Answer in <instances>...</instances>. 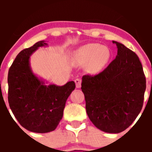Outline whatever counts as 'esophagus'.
<instances>
[{"instance_id":"1","label":"esophagus","mask_w":152,"mask_h":152,"mask_svg":"<svg viewBox=\"0 0 152 152\" xmlns=\"http://www.w3.org/2000/svg\"><path fill=\"white\" fill-rule=\"evenodd\" d=\"M75 83H76V87L77 88H80L81 84H82V80L80 79H75Z\"/></svg>"}]
</instances>
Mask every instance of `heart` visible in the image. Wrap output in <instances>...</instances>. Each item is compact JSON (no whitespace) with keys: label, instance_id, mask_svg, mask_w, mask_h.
<instances>
[{"label":"heart","instance_id":"1","mask_svg":"<svg viewBox=\"0 0 152 152\" xmlns=\"http://www.w3.org/2000/svg\"><path fill=\"white\" fill-rule=\"evenodd\" d=\"M111 58L110 48L99 43H90L81 47L73 54V62L77 65L88 64V70L92 73L104 68Z\"/></svg>","mask_w":152,"mask_h":152}]
</instances>
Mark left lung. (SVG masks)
<instances>
[{"mask_svg": "<svg viewBox=\"0 0 152 152\" xmlns=\"http://www.w3.org/2000/svg\"><path fill=\"white\" fill-rule=\"evenodd\" d=\"M115 59L100 73L82 77L86 111L92 123L108 133H119L142 110L146 81L138 56L120 42Z\"/></svg>", "mask_w": 152, "mask_h": 152, "instance_id": "left-lung-1", "label": "left lung"}]
</instances>
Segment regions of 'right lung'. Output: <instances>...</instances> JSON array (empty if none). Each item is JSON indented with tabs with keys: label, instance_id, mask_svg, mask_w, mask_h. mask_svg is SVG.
<instances>
[{
	"label": "right lung",
	"instance_id": "add662e5",
	"mask_svg": "<svg viewBox=\"0 0 152 152\" xmlns=\"http://www.w3.org/2000/svg\"><path fill=\"white\" fill-rule=\"evenodd\" d=\"M47 45L39 41L21 50L8 73V101L20 124L37 133L53 131L63 116L67 98L76 87L74 82L63 86L45 85L31 71L30 56L39 47Z\"/></svg>",
	"mask_w": 152,
	"mask_h": 152
}]
</instances>
